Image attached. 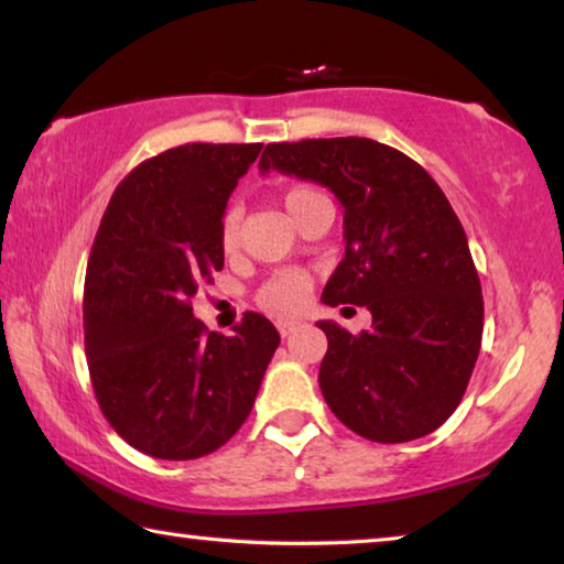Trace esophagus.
Returning <instances> with one entry per match:
<instances>
[{"mask_svg":"<svg viewBox=\"0 0 564 564\" xmlns=\"http://www.w3.org/2000/svg\"><path fill=\"white\" fill-rule=\"evenodd\" d=\"M275 328H279V333H281L283 338H289L291 333L299 328V321H279V323H275Z\"/></svg>","mask_w":564,"mask_h":564,"instance_id":"34e87169","label":"esophagus"}]
</instances>
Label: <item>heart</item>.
<instances>
[{
    "instance_id": "obj_1",
    "label": "heart",
    "mask_w": 564,
    "mask_h": 564,
    "mask_svg": "<svg viewBox=\"0 0 564 564\" xmlns=\"http://www.w3.org/2000/svg\"><path fill=\"white\" fill-rule=\"evenodd\" d=\"M318 196H323L318 188H313L308 184H295L283 191L281 202L293 221H299L303 208L311 202H316ZM218 241H221V248L226 253H234L238 243H241V214H238L236 206L224 212L221 226H218ZM311 285L313 281L305 271H279L261 285L259 305L263 311L273 313V316H293V313H299L305 305Z\"/></svg>"
}]
</instances>
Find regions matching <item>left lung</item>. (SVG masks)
<instances>
[{
    "mask_svg": "<svg viewBox=\"0 0 564 564\" xmlns=\"http://www.w3.org/2000/svg\"><path fill=\"white\" fill-rule=\"evenodd\" d=\"M259 169L316 181L343 206L346 259L321 301L366 305L373 328L352 336L318 323L328 408L373 443L433 433L460 405L482 340L480 279L441 186L398 149L360 137L269 144Z\"/></svg>",
    "mask_w": 564,
    "mask_h": 564,
    "instance_id": "8db88e82",
    "label": "left lung"
}]
</instances>
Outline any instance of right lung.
<instances>
[{"label":"right lung","mask_w":564,"mask_h":564,"mask_svg":"<svg viewBox=\"0 0 564 564\" xmlns=\"http://www.w3.org/2000/svg\"><path fill=\"white\" fill-rule=\"evenodd\" d=\"M263 144H184L113 191L84 281V348L99 408L123 441L194 460L243 425L281 336L246 313L234 336L194 318L191 299L224 269L226 202Z\"/></svg>","instance_id":"1"}]
</instances>
